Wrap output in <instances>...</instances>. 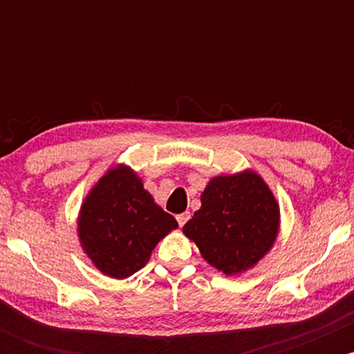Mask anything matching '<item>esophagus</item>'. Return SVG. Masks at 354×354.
<instances>
[{"label":"esophagus","instance_id":"1","mask_svg":"<svg viewBox=\"0 0 354 354\" xmlns=\"http://www.w3.org/2000/svg\"><path fill=\"white\" fill-rule=\"evenodd\" d=\"M189 218H191V213H189V211H186V213L178 214V216H176V219H178V225H180V226H185V225H186V221H188Z\"/></svg>","mask_w":354,"mask_h":354}]
</instances>
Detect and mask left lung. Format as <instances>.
<instances>
[{
	"label": "left lung",
	"mask_w": 354,
	"mask_h": 354,
	"mask_svg": "<svg viewBox=\"0 0 354 354\" xmlns=\"http://www.w3.org/2000/svg\"><path fill=\"white\" fill-rule=\"evenodd\" d=\"M279 223L273 191L261 174L248 168L211 178L201 193V208L183 226V233L208 265L236 276L270 253Z\"/></svg>",
	"instance_id": "left-lung-1"
}]
</instances>
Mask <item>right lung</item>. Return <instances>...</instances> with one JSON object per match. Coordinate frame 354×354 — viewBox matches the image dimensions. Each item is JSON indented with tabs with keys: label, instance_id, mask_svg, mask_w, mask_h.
<instances>
[{
	"label": "right lung",
	"instance_id": "1",
	"mask_svg": "<svg viewBox=\"0 0 354 354\" xmlns=\"http://www.w3.org/2000/svg\"><path fill=\"white\" fill-rule=\"evenodd\" d=\"M80 245L96 270L124 279L140 271L154 246L178 228L131 166L113 165L93 185L76 219Z\"/></svg>",
	"mask_w": 354,
	"mask_h": 354
}]
</instances>
